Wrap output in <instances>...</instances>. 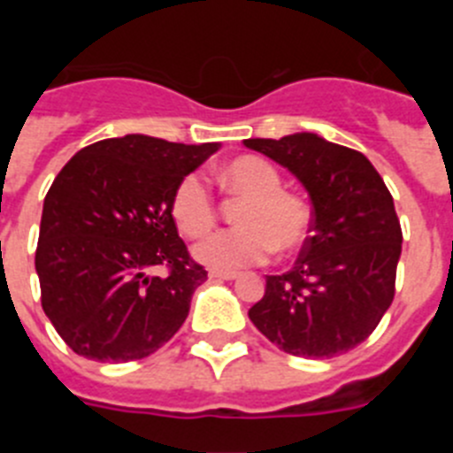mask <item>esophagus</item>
<instances>
[{
	"mask_svg": "<svg viewBox=\"0 0 453 453\" xmlns=\"http://www.w3.org/2000/svg\"><path fill=\"white\" fill-rule=\"evenodd\" d=\"M208 276L213 279V281H234V279H238V272H229V270H211L208 272Z\"/></svg>",
	"mask_w": 453,
	"mask_h": 453,
	"instance_id": "1",
	"label": "esophagus"
}]
</instances>
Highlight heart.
I'll use <instances>...</instances> for the list:
<instances>
[{"mask_svg": "<svg viewBox=\"0 0 453 453\" xmlns=\"http://www.w3.org/2000/svg\"><path fill=\"white\" fill-rule=\"evenodd\" d=\"M222 179L247 203L238 211L240 229L219 231L195 247V258L215 270H238L267 261L274 250L297 251L311 235V206L295 192L283 190V179L258 156H240L222 167ZM172 218L183 235L202 238L218 222L213 192L199 174H186L174 188Z\"/></svg>", "mask_w": 453, "mask_h": 453, "instance_id": "b5f03b06", "label": "heart"}]
</instances>
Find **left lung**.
<instances>
[{
	"mask_svg": "<svg viewBox=\"0 0 453 453\" xmlns=\"http://www.w3.org/2000/svg\"><path fill=\"white\" fill-rule=\"evenodd\" d=\"M303 183L313 226L297 263L265 276V295L250 308L254 326L279 349L331 358L361 345L395 297L402 226L390 190L361 151L315 134L250 138Z\"/></svg>",
	"mask_w": 453,
	"mask_h": 453,
	"instance_id": "8db88e82",
	"label": "left lung"
}]
</instances>
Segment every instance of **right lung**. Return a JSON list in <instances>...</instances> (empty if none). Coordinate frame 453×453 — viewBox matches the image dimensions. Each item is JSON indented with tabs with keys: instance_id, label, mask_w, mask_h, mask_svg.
<instances>
[{
	"instance_id": "add662e5",
	"label": "right lung",
	"mask_w": 453,
	"mask_h": 453,
	"mask_svg": "<svg viewBox=\"0 0 453 453\" xmlns=\"http://www.w3.org/2000/svg\"><path fill=\"white\" fill-rule=\"evenodd\" d=\"M218 151L131 134L83 147L51 183L35 272L42 311L74 354L138 361L181 329L206 281L170 203L186 174ZM165 266V275L153 270Z\"/></svg>"
}]
</instances>
